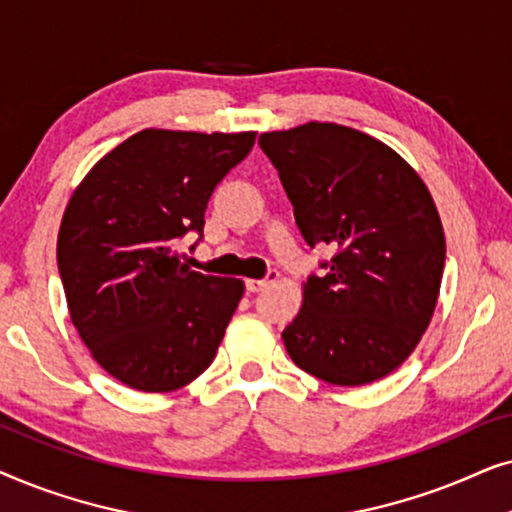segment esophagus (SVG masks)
Returning a JSON list of instances; mask_svg holds the SVG:
<instances>
[{
	"label": "esophagus",
	"mask_w": 512,
	"mask_h": 512,
	"mask_svg": "<svg viewBox=\"0 0 512 512\" xmlns=\"http://www.w3.org/2000/svg\"><path fill=\"white\" fill-rule=\"evenodd\" d=\"M277 279H279V272L277 270H270L268 275H265V279H247V291L249 293H258V291H263L268 284L277 282Z\"/></svg>",
	"instance_id": "esophagus-1"
}]
</instances>
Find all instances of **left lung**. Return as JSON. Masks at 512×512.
Segmentation results:
<instances>
[{
  "label": "left lung",
  "instance_id": "8db88e82",
  "mask_svg": "<svg viewBox=\"0 0 512 512\" xmlns=\"http://www.w3.org/2000/svg\"><path fill=\"white\" fill-rule=\"evenodd\" d=\"M258 144L305 242L335 249L319 263L324 275L307 277L303 310L282 333L286 352L328 384L380 380L436 310L445 235L429 188L387 144L345 125L265 132Z\"/></svg>",
  "mask_w": 512,
  "mask_h": 512
}]
</instances>
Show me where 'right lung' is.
I'll list each match as a JSON object with an SVG mask.
<instances>
[{
	"label": "right lung",
	"instance_id": "obj_1",
	"mask_svg": "<svg viewBox=\"0 0 512 512\" xmlns=\"http://www.w3.org/2000/svg\"><path fill=\"white\" fill-rule=\"evenodd\" d=\"M254 142L256 132L142 130L69 200L58 270L72 324L128 387L174 391L214 361L244 284L191 270L177 244L188 233L202 240L214 188Z\"/></svg>",
	"mask_w": 512,
	"mask_h": 512
}]
</instances>
